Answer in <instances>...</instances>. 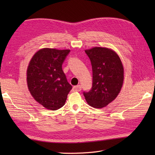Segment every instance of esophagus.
<instances>
[{"label": "esophagus", "instance_id": "obj_1", "mask_svg": "<svg viewBox=\"0 0 155 155\" xmlns=\"http://www.w3.org/2000/svg\"><path fill=\"white\" fill-rule=\"evenodd\" d=\"M82 89V87L81 85H77V86H75L73 87V91H77V92H79Z\"/></svg>", "mask_w": 155, "mask_h": 155}]
</instances>
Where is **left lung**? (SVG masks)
<instances>
[{
  "label": "left lung",
  "instance_id": "1",
  "mask_svg": "<svg viewBox=\"0 0 155 155\" xmlns=\"http://www.w3.org/2000/svg\"><path fill=\"white\" fill-rule=\"evenodd\" d=\"M93 71V85L83 95L88 104L103 108L115 99L124 79V68L116 52L107 48L94 47L86 50Z\"/></svg>",
  "mask_w": 155,
  "mask_h": 155
}]
</instances>
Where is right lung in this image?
Wrapping results in <instances>:
<instances>
[{
  "mask_svg": "<svg viewBox=\"0 0 155 155\" xmlns=\"http://www.w3.org/2000/svg\"><path fill=\"white\" fill-rule=\"evenodd\" d=\"M70 50L42 48L36 52L27 69V84L32 96L49 110L64 106L72 88L62 68Z\"/></svg>",
  "mask_w": 155,
  "mask_h": 155,
  "instance_id": "1",
  "label": "right lung"
}]
</instances>
